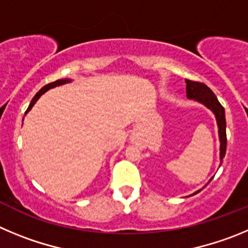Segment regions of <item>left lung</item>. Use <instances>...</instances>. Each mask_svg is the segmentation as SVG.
<instances>
[{
	"label": "left lung",
	"instance_id": "1",
	"mask_svg": "<svg viewBox=\"0 0 248 248\" xmlns=\"http://www.w3.org/2000/svg\"><path fill=\"white\" fill-rule=\"evenodd\" d=\"M186 82V96L188 99H195L198 101L202 102L205 106L210 108L216 116V121L218 126V135H220V159L225 157L226 153V120H225V110L222 105L218 102L215 93L211 91L210 88H207L205 84L199 81H193V80H185ZM200 191V190H199ZM196 191V193H199ZM195 193V194H196Z\"/></svg>",
	"mask_w": 248,
	"mask_h": 248
}]
</instances>
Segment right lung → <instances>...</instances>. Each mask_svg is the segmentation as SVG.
Here are the masks:
<instances>
[{
	"label": "right lung",
	"instance_id": "add662e5",
	"mask_svg": "<svg viewBox=\"0 0 248 248\" xmlns=\"http://www.w3.org/2000/svg\"><path fill=\"white\" fill-rule=\"evenodd\" d=\"M69 81H70V80H69V79H60V80H57V81H54V82H50V84H48V85L43 86V88H42L41 90H39V91H38L37 93H35V96L33 97V99H32V101H31V104H30V106H28V108H27L26 113L28 112V111H30L31 108H33V105H34V104H35V101H37V100L39 99V97H41V95H42V93H46V90H49V89L54 88V86H58V85H63V84H66V82H69Z\"/></svg>",
	"mask_w": 248,
	"mask_h": 248
}]
</instances>
